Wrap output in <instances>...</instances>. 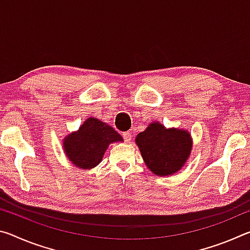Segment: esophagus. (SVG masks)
Segmentation results:
<instances>
[{"label":"esophagus","instance_id":"1","mask_svg":"<svg viewBox=\"0 0 250 250\" xmlns=\"http://www.w3.org/2000/svg\"><path fill=\"white\" fill-rule=\"evenodd\" d=\"M122 135H124V139H125V142H130V140H131V132L130 131H126V132H124L122 133Z\"/></svg>","mask_w":250,"mask_h":250}]
</instances>
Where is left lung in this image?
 I'll return each instance as SVG.
<instances>
[{"mask_svg":"<svg viewBox=\"0 0 250 250\" xmlns=\"http://www.w3.org/2000/svg\"><path fill=\"white\" fill-rule=\"evenodd\" d=\"M146 166L159 176L179 172L192 150V138L183 129H167L160 122H152L135 138Z\"/></svg>","mask_w":250,"mask_h":250,"instance_id":"8db88e82","label":"left lung"}]
</instances>
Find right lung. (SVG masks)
<instances>
[{"instance_id":"add662e5","label":"right lung","mask_w":250,"mask_h":250,"mask_svg":"<svg viewBox=\"0 0 250 250\" xmlns=\"http://www.w3.org/2000/svg\"><path fill=\"white\" fill-rule=\"evenodd\" d=\"M124 141L121 135L97 118H88L76 132L62 141L65 154L75 167L84 170L98 166L110 143Z\"/></svg>"}]
</instances>
